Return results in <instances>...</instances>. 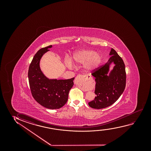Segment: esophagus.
I'll use <instances>...</instances> for the list:
<instances>
[{"label":"esophagus","mask_w":151,"mask_h":151,"mask_svg":"<svg viewBox=\"0 0 151 151\" xmlns=\"http://www.w3.org/2000/svg\"><path fill=\"white\" fill-rule=\"evenodd\" d=\"M91 81L92 77H91V76L87 75H78L75 79L74 83L75 84H77L79 82L81 83L83 86L87 87V88L88 90H91Z\"/></svg>","instance_id":"34e87169"}]
</instances>
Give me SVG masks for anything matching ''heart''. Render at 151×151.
Wrapping results in <instances>:
<instances>
[{
	"instance_id": "obj_1",
	"label": "heart",
	"mask_w": 151,
	"mask_h": 151,
	"mask_svg": "<svg viewBox=\"0 0 151 151\" xmlns=\"http://www.w3.org/2000/svg\"><path fill=\"white\" fill-rule=\"evenodd\" d=\"M101 58L99 55H96V52L93 50H85L76 53L73 56V61L75 64H85L89 62L88 68H92L98 66L101 62ZM66 66L72 68V64L70 60L66 61Z\"/></svg>"
}]
</instances>
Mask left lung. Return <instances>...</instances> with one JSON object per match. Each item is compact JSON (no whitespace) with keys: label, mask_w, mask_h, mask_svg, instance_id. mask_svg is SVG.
I'll return each instance as SVG.
<instances>
[{"label":"left lung","mask_w":151,"mask_h":151,"mask_svg":"<svg viewBox=\"0 0 151 151\" xmlns=\"http://www.w3.org/2000/svg\"><path fill=\"white\" fill-rule=\"evenodd\" d=\"M111 57L108 62L92 70L95 77V92L96 95L93 101L89 102L92 108L102 109L109 107L120 97L126 86V74L124 61L114 48L110 52ZM114 62L116 64L109 76H107L109 65Z\"/></svg>","instance_id":"8db88e82"}]
</instances>
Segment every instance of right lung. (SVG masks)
I'll list each match as a JSON object with an SVG mask.
<instances>
[{"instance_id": "obj_1", "label": "right lung", "mask_w": 151, "mask_h": 151, "mask_svg": "<svg viewBox=\"0 0 151 151\" xmlns=\"http://www.w3.org/2000/svg\"><path fill=\"white\" fill-rule=\"evenodd\" d=\"M52 47L48 46L38 50L29 65L28 76L31 94L35 101L44 107L55 109L66 103L75 78L66 80L49 79L44 75L40 68V60Z\"/></svg>"}]
</instances>
